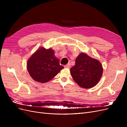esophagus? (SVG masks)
Returning <instances> with one entry per match:
<instances>
[{"label": "esophagus", "instance_id": "esophagus-1", "mask_svg": "<svg viewBox=\"0 0 127 127\" xmlns=\"http://www.w3.org/2000/svg\"><path fill=\"white\" fill-rule=\"evenodd\" d=\"M70 64H68L66 65H65L64 66V68H70Z\"/></svg>", "mask_w": 127, "mask_h": 127}]
</instances>
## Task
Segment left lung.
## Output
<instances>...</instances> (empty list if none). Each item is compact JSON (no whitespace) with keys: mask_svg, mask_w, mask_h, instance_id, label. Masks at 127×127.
Returning a JSON list of instances; mask_svg holds the SVG:
<instances>
[{"mask_svg":"<svg viewBox=\"0 0 127 127\" xmlns=\"http://www.w3.org/2000/svg\"><path fill=\"white\" fill-rule=\"evenodd\" d=\"M70 74L79 86L90 88L100 80L103 74L102 65L98 60L81 53L76 58L75 66L71 68Z\"/></svg>","mask_w":127,"mask_h":127,"instance_id":"8db88e82","label":"left lung"}]
</instances>
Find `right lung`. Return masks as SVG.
Listing matches in <instances>:
<instances>
[{
  "label": "right lung",
  "mask_w": 127,
  "mask_h": 127,
  "mask_svg": "<svg viewBox=\"0 0 127 127\" xmlns=\"http://www.w3.org/2000/svg\"><path fill=\"white\" fill-rule=\"evenodd\" d=\"M54 53L51 48L46 49L41 47L29 59L27 69L34 80L41 83L48 82L64 68Z\"/></svg>",
  "instance_id": "obj_1"
}]
</instances>
